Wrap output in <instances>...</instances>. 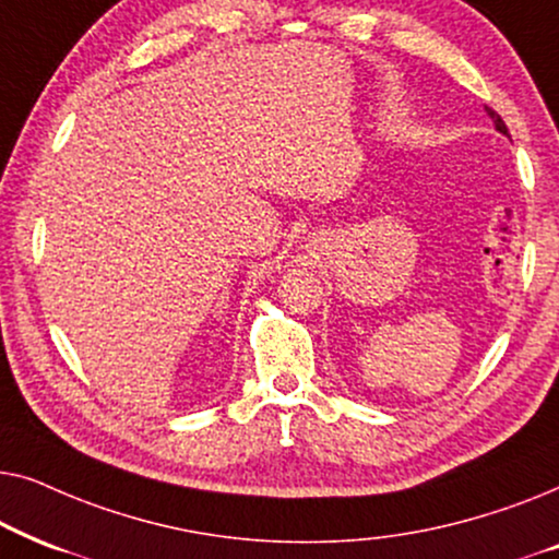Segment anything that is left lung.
<instances>
[{"label":"left lung","instance_id":"obj_1","mask_svg":"<svg viewBox=\"0 0 559 559\" xmlns=\"http://www.w3.org/2000/svg\"><path fill=\"white\" fill-rule=\"evenodd\" d=\"M486 114H488V119H491V121H493L496 132H499V134H503V136H509V129H507V124H503V119L499 117V114H496L493 109H488V106H486Z\"/></svg>","mask_w":559,"mask_h":559}]
</instances>
